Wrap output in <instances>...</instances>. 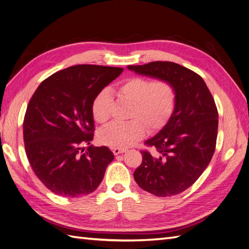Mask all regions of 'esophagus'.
<instances>
[{
	"label": "esophagus",
	"mask_w": 249,
	"mask_h": 249,
	"mask_svg": "<svg viewBox=\"0 0 249 249\" xmlns=\"http://www.w3.org/2000/svg\"><path fill=\"white\" fill-rule=\"evenodd\" d=\"M111 150H112L113 154L118 155V154H120V153H124V152L126 151V149H124V148H119V147H113V148H111Z\"/></svg>",
	"instance_id": "obj_1"
}]
</instances>
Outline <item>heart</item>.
<instances>
[{"instance_id":"heart-1","label":"heart","mask_w":249,"mask_h":249,"mask_svg":"<svg viewBox=\"0 0 249 249\" xmlns=\"http://www.w3.org/2000/svg\"><path fill=\"white\" fill-rule=\"evenodd\" d=\"M118 95L132 103L130 118L125 123H110L99 131V141L110 147H128L136 143L149 130H156L164 125L175 107L176 91L166 80H151L143 77H132L118 89ZM111 96L103 89L95 97L91 113L98 123L107 122L110 116Z\"/></svg>"}]
</instances>
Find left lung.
Returning <instances> with one entry per match:
<instances>
[{
	"label": "left lung",
	"mask_w": 249,
	"mask_h": 249,
	"mask_svg": "<svg viewBox=\"0 0 249 249\" xmlns=\"http://www.w3.org/2000/svg\"><path fill=\"white\" fill-rule=\"evenodd\" d=\"M127 68L169 81L176 91L168 123L145 142L156 152L141 151L143 160L133 173L134 180L155 196L179 194L198 179L215 152L218 111L214 98L199 75L178 63L153 61Z\"/></svg>",
	"instance_id": "1"
}]
</instances>
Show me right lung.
Returning <instances> with one entry per match:
<instances>
[{
	"label": "right lung",
	"instance_id": "right-lung-1",
	"mask_svg": "<svg viewBox=\"0 0 249 249\" xmlns=\"http://www.w3.org/2000/svg\"><path fill=\"white\" fill-rule=\"evenodd\" d=\"M122 68L78 65L42 81L27 106L23 123L25 150L38 179L59 196L94 192L113 160L107 147H88L94 138L91 104Z\"/></svg>",
	"mask_w": 249,
	"mask_h": 249
}]
</instances>
